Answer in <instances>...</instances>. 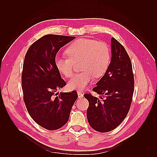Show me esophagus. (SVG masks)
<instances>
[{"instance_id":"obj_1","label":"esophagus","mask_w":157,"mask_h":157,"mask_svg":"<svg viewBox=\"0 0 157 157\" xmlns=\"http://www.w3.org/2000/svg\"><path fill=\"white\" fill-rule=\"evenodd\" d=\"M78 98H83L84 96V94H82V92H81L80 91H78Z\"/></svg>"}]
</instances>
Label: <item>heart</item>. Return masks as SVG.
<instances>
[{"mask_svg":"<svg viewBox=\"0 0 157 157\" xmlns=\"http://www.w3.org/2000/svg\"><path fill=\"white\" fill-rule=\"evenodd\" d=\"M68 58L56 57L55 64L56 69L65 76L73 75V63L80 62L79 69L68 82L72 90H83L92 81L93 77L101 78L107 71L111 62V52L108 45L93 39H78L65 50Z\"/></svg>","mask_w":157,"mask_h":157,"instance_id":"b5f03b06","label":"heart"}]
</instances>
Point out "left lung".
<instances>
[{
	"mask_svg": "<svg viewBox=\"0 0 157 157\" xmlns=\"http://www.w3.org/2000/svg\"><path fill=\"white\" fill-rule=\"evenodd\" d=\"M111 60L102 78L91 94H84L89 102L87 118L90 125L99 132H108L119 125L128 115L134 94L132 65L125 48L111 38Z\"/></svg>",
	"mask_w": 157,
	"mask_h": 157,
	"instance_id": "8db88e82",
	"label": "left lung"
}]
</instances>
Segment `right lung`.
Instances as JSON below:
<instances>
[{
    "mask_svg": "<svg viewBox=\"0 0 157 157\" xmlns=\"http://www.w3.org/2000/svg\"><path fill=\"white\" fill-rule=\"evenodd\" d=\"M75 38L44 36L33 43L25 56L21 78L25 105L31 117L46 129H58L68 121L72 106L78 97L74 90L53 96L66 85L55 67L56 53Z\"/></svg>",
    "mask_w": 157,
    "mask_h": 157,
    "instance_id": "right-lung-1",
    "label": "right lung"
}]
</instances>
